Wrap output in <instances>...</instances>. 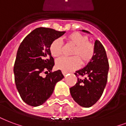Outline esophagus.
Returning a JSON list of instances; mask_svg holds the SVG:
<instances>
[{"label":"esophagus","instance_id":"esophagus-1","mask_svg":"<svg viewBox=\"0 0 126 126\" xmlns=\"http://www.w3.org/2000/svg\"><path fill=\"white\" fill-rule=\"evenodd\" d=\"M62 73H63V75L64 76H66L67 75V73H66V72H65V71H62Z\"/></svg>","mask_w":126,"mask_h":126}]
</instances>
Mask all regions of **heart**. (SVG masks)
<instances>
[{
	"mask_svg": "<svg viewBox=\"0 0 126 126\" xmlns=\"http://www.w3.org/2000/svg\"><path fill=\"white\" fill-rule=\"evenodd\" d=\"M67 42L74 46L69 57H63L55 62L57 69L66 73L77 69L82 65H86L91 61L95 55L94 45L89 42V37L79 32H73L66 37ZM49 51L51 55L59 57L63 52V43L59 39H55L51 43Z\"/></svg>",
	"mask_w": 126,
	"mask_h": 126,
	"instance_id": "obj_1",
	"label": "heart"
}]
</instances>
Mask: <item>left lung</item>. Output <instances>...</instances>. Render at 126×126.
I'll return each instance as SVG.
<instances>
[{"mask_svg": "<svg viewBox=\"0 0 126 126\" xmlns=\"http://www.w3.org/2000/svg\"><path fill=\"white\" fill-rule=\"evenodd\" d=\"M94 47L93 59L86 67L75 73L77 82L70 88L74 100L84 108L91 107L100 99L108 80L109 63L105 49L98 40L95 41Z\"/></svg>", "mask_w": 126, "mask_h": 126, "instance_id": "left-lung-1", "label": "left lung"}]
</instances>
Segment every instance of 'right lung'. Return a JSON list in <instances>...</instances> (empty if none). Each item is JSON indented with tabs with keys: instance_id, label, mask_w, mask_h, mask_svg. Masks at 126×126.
Here are the masks:
<instances>
[{
	"instance_id": "1",
	"label": "right lung",
	"mask_w": 126,
	"mask_h": 126,
	"mask_svg": "<svg viewBox=\"0 0 126 126\" xmlns=\"http://www.w3.org/2000/svg\"><path fill=\"white\" fill-rule=\"evenodd\" d=\"M65 32L38 28L25 37L18 47L14 66V81L23 101L32 106L44 104L64 76L61 70L52 72L54 59L49 46ZM49 73L46 78L42 73Z\"/></svg>"
}]
</instances>
